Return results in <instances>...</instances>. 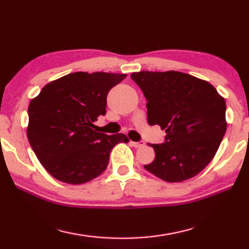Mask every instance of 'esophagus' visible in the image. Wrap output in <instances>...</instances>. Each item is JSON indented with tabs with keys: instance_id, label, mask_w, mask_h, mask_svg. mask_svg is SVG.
Masks as SVG:
<instances>
[{
	"instance_id": "esophagus-1",
	"label": "esophagus",
	"mask_w": 249,
	"mask_h": 249,
	"mask_svg": "<svg viewBox=\"0 0 249 249\" xmlns=\"http://www.w3.org/2000/svg\"><path fill=\"white\" fill-rule=\"evenodd\" d=\"M130 144H131L133 147H136V149H138V147H141V146L144 145L145 143L143 142V141H139V142H133V141H131V142H130Z\"/></svg>"
}]
</instances>
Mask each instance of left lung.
Returning a JSON list of instances; mask_svg holds the SVG:
<instances>
[{
	"instance_id": "left-lung-1",
	"label": "left lung",
	"mask_w": 249,
	"mask_h": 249,
	"mask_svg": "<svg viewBox=\"0 0 249 249\" xmlns=\"http://www.w3.org/2000/svg\"><path fill=\"white\" fill-rule=\"evenodd\" d=\"M147 100V122L166 137L150 144L146 171L168 182L193 178L214 158L226 131L225 100L210 83L177 71L132 73Z\"/></svg>"
}]
</instances>
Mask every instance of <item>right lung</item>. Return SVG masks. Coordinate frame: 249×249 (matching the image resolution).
I'll return each instance as SVG.
<instances>
[{
    "label": "right lung",
    "instance_id": "obj_1",
    "mask_svg": "<svg viewBox=\"0 0 249 249\" xmlns=\"http://www.w3.org/2000/svg\"><path fill=\"white\" fill-rule=\"evenodd\" d=\"M127 74L75 72L43 86L28 107L27 137L52 177L81 185L99 176L112 147L129 142L124 133L96 132L93 122L106 113L107 95Z\"/></svg>",
    "mask_w": 249,
    "mask_h": 249
}]
</instances>
